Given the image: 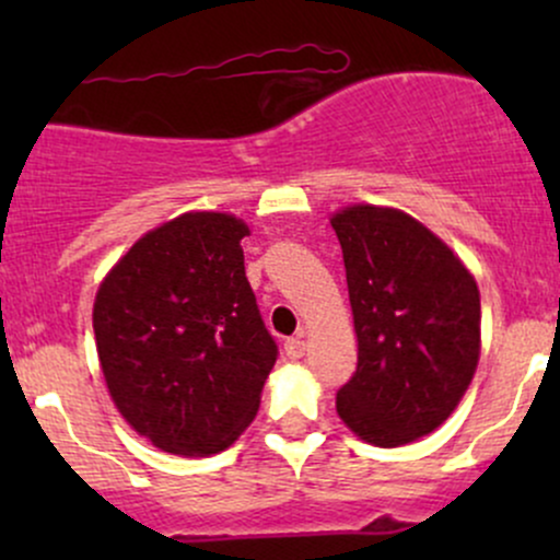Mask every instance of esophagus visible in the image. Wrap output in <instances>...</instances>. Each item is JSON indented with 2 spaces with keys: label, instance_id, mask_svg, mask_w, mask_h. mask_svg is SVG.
I'll return each mask as SVG.
<instances>
[{
  "label": "esophagus",
  "instance_id": "1",
  "mask_svg": "<svg viewBox=\"0 0 560 560\" xmlns=\"http://www.w3.org/2000/svg\"><path fill=\"white\" fill-rule=\"evenodd\" d=\"M284 350L292 361H298V358L305 355V339H302V334H298V337H289L284 342Z\"/></svg>",
  "mask_w": 560,
  "mask_h": 560
}]
</instances>
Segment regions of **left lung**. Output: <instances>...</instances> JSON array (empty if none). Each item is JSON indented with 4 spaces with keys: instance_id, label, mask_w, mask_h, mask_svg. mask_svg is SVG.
Returning <instances> with one entry per match:
<instances>
[{
    "instance_id": "8db88e82",
    "label": "left lung",
    "mask_w": 560,
    "mask_h": 560,
    "mask_svg": "<svg viewBox=\"0 0 560 560\" xmlns=\"http://www.w3.org/2000/svg\"><path fill=\"white\" fill-rule=\"evenodd\" d=\"M331 226L358 334V369L337 392V413L371 445H408L434 432L471 384L477 281L445 242L400 210L355 205Z\"/></svg>"
}]
</instances>
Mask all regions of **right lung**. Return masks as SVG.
I'll use <instances>...</instances> for the list:
<instances>
[{"mask_svg":"<svg viewBox=\"0 0 560 560\" xmlns=\"http://www.w3.org/2000/svg\"><path fill=\"white\" fill-rule=\"evenodd\" d=\"M247 234L226 213L178 215L141 236L96 292L113 402L165 453H221L260 408L279 345L244 276Z\"/></svg>","mask_w":560,"mask_h":560,"instance_id":"obj_1","label":"right lung"}]
</instances>
